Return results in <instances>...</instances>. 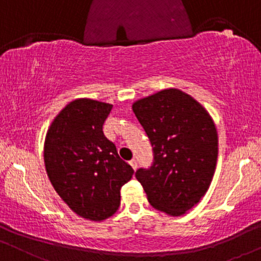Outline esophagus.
<instances>
[{"instance_id":"34e87169","label":"esophagus","mask_w":261,"mask_h":261,"mask_svg":"<svg viewBox=\"0 0 261 261\" xmlns=\"http://www.w3.org/2000/svg\"><path fill=\"white\" fill-rule=\"evenodd\" d=\"M128 163H130V166L133 167L134 170H136V168H137V161L136 160H131Z\"/></svg>"}]
</instances>
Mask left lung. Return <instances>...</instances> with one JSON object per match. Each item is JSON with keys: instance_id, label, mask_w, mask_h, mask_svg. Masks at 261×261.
Returning a JSON list of instances; mask_svg holds the SVG:
<instances>
[{"instance_id": "1", "label": "left lung", "mask_w": 261, "mask_h": 261, "mask_svg": "<svg viewBox=\"0 0 261 261\" xmlns=\"http://www.w3.org/2000/svg\"><path fill=\"white\" fill-rule=\"evenodd\" d=\"M133 110L154 153L151 168H140L136 179L155 210L181 216L201 200L214 178L216 125L199 101L176 88L136 100Z\"/></svg>"}]
</instances>
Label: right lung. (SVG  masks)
Here are the masks:
<instances>
[{"label": "right lung", "instance_id": "1", "mask_svg": "<svg viewBox=\"0 0 261 261\" xmlns=\"http://www.w3.org/2000/svg\"><path fill=\"white\" fill-rule=\"evenodd\" d=\"M113 106L79 98L54 119L44 143L47 176L62 201L85 220L100 222L120 206V189L134 169L103 134Z\"/></svg>", "mask_w": 261, "mask_h": 261}]
</instances>
